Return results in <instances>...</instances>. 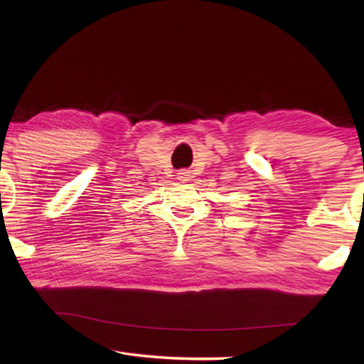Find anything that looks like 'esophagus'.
<instances>
[{
  "label": "esophagus",
  "mask_w": 364,
  "mask_h": 364,
  "mask_svg": "<svg viewBox=\"0 0 364 364\" xmlns=\"http://www.w3.org/2000/svg\"><path fill=\"white\" fill-rule=\"evenodd\" d=\"M188 173H189L188 170H181V172L178 173V178H180L181 181H188V180H189V175H188Z\"/></svg>",
  "instance_id": "esophagus-1"
}]
</instances>
